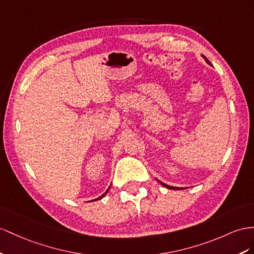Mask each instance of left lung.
<instances>
[{
  "label": "left lung",
  "mask_w": 254,
  "mask_h": 254,
  "mask_svg": "<svg viewBox=\"0 0 254 254\" xmlns=\"http://www.w3.org/2000/svg\"><path fill=\"white\" fill-rule=\"evenodd\" d=\"M201 57H203L204 58V59H205V61L208 63V64H209V65H211V63L209 62V61H208L207 60V58L205 57V56H201ZM158 180V179H157ZM159 181V183L162 185V186H163V187H165V188H167V189H171V190H183V189H185V188H179V187H172V186H168V185H165L164 183H162V181H160V180H158Z\"/></svg>",
  "instance_id": "left-lung-1"
}]
</instances>
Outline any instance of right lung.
<instances>
[{"mask_svg":"<svg viewBox=\"0 0 254 254\" xmlns=\"http://www.w3.org/2000/svg\"><path fill=\"white\" fill-rule=\"evenodd\" d=\"M109 189H110V187H109V188H108V189H107V190H106V192H105V193H104V194H102V195H101V196H99V197H97V198H95V199H92V200H90V201H94V200H99V199H101V198H103V197H104V196H105V195H106V194H107V192H108V190H109Z\"/></svg>","mask_w":254,"mask_h":254,"instance_id":"obj_1","label":"right lung"}]
</instances>
